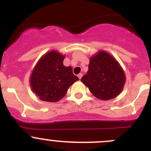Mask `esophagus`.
<instances>
[{"label": "esophagus", "mask_w": 151, "mask_h": 151, "mask_svg": "<svg viewBox=\"0 0 151 151\" xmlns=\"http://www.w3.org/2000/svg\"><path fill=\"white\" fill-rule=\"evenodd\" d=\"M77 77H79V79H81L82 78V77H83V74H82V73H80V74H78V75H77Z\"/></svg>", "instance_id": "1"}]
</instances>
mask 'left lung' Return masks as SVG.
Instances as JSON below:
<instances>
[{"instance_id":"obj_1","label":"left lung","mask_w":151,"mask_h":151,"mask_svg":"<svg viewBox=\"0 0 151 151\" xmlns=\"http://www.w3.org/2000/svg\"><path fill=\"white\" fill-rule=\"evenodd\" d=\"M81 81L94 96L106 101L121 93L126 77L118 61L106 52L100 51L91 58L88 71Z\"/></svg>"}]
</instances>
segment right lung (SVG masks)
Segmentation results:
<instances>
[{"label":"right lung","mask_w":151,"mask_h":151,"mask_svg":"<svg viewBox=\"0 0 151 151\" xmlns=\"http://www.w3.org/2000/svg\"><path fill=\"white\" fill-rule=\"evenodd\" d=\"M65 56L57 51L45 54L36 63L30 77V87L41 100L56 102L66 94L68 88L79 80L71 66H63Z\"/></svg>","instance_id":"add662e5"}]
</instances>
